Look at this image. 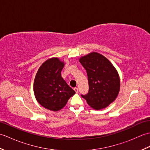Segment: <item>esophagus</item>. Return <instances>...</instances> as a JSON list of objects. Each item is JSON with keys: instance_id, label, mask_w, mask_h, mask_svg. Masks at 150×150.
I'll return each instance as SVG.
<instances>
[{"instance_id": "esophagus-1", "label": "esophagus", "mask_w": 150, "mask_h": 150, "mask_svg": "<svg viewBox=\"0 0 150 150\" xmlns=\"http://www.w3.org/2000/svg\"><path fill=\"white\" fill-rule=\"evenodd\" d=\"M74 90L76 93H78L79 92V88H74Z\"/></svg>"}]
</instances>
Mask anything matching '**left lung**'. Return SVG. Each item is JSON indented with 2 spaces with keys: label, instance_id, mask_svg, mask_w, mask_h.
Segmentation results:
<instances>
[{
  "label": "left lung",
  "instance_id": "1",
  "mask_svg": "<svg viewBox=\"0 0 150 150\" xmlns=\"http://www.w3.org/2000/svg\"><path fill=\"white\" fill-rule=\"evenodd\" d=\"M87 73L88 93L81 95L95 110L107 107L119 94L120 79L114 66L106 57L93 52L79 60Z\"/></svg>",
  "mask_w": 150,
  "mask_h": 150
}]
</instances>
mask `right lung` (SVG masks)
I'll list each match as a JSON object with an SVG mask.
<instances>
[{
    "label": "right lung",
    "mask_w": 150,
    "mask_h": 150,
    "mask_svg": "<svg viewBox=\"0 0 150 150\" xmlns=\"http://www.w3.org/2000/svg\"><path fill=\"white\" fill-rule=\"evenodd\" d=\"M64 66L59 59H50L41 65L35 79L33 90L36 99L50 110H61L75 93L61 77Z\"/></svg>",
    "instance_id": "1"
}]
</instances>
